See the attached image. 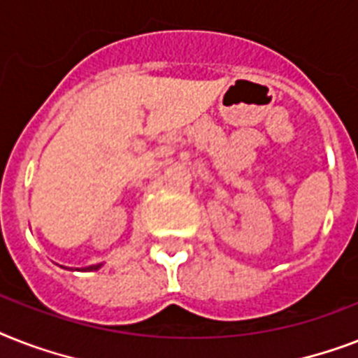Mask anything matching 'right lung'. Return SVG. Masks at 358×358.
I'll return each instance as SVG.
<instances>
[{"label":"right lung","mask_w":358,"mask_h":358,"mask_svg":"<svg viewBox=\"0 0 358 358\" xmlns=\"http://www.w3.org/2000/svg\"><path fill=\"white\" fill-rule=\"evenodd\" d=\"M102 267V264H98V266H91V267H87V271H96V269H100Z\"/></svg>","instance_id":"obj_1"}]
</instances>
